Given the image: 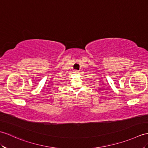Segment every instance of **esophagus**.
I'll use <instances>...</instances> for the list:
<instances>
[{
	"label": "esophagus",
	"mask_w": 148,
	"mask_h": 148,
	"mask_svg": "<svg viewBox=\"0 0 148 148\" xmlns=\"http://www.w3.org/2000/svg\"><path fill=\"white\" fill-rule=\"evenodd\" d=\"M74 73L77 74V73H79V71H77V70H75V71H74Z\"/></svg>",
	"instance_id": "34e87169"
}]
</instances>
